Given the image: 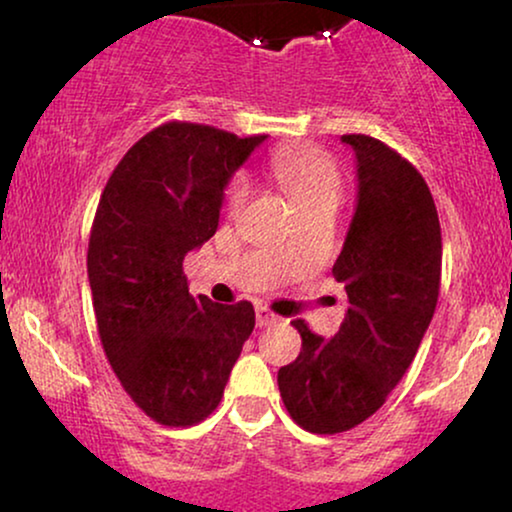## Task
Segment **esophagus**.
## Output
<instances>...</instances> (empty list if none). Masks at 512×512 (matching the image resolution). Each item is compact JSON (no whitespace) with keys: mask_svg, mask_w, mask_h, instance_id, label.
<instances>
[{"mask_svg":"<svg viewBox=\"0 0 512 512\" xmlns=\"http://www.w3.org/2000/svg\"><path fill=\"white\" fill-rule=\"evenodd\" d=\"M272 322H277V315L270 313L265 305H258V308H256V327H268V324H272Z\"/></svg>","mask_w":512,"mask_h":512,"instance_id":"obj_1","label":"esophagus"}]
</instances>
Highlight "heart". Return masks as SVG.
<instances>
[{
    "label": "heart",
    "instance_id": "heart-1",
    "mask_svg": "<svg viewBox=\"0 0 512 512\" xmlns=\"http://www.w3.org/2000/svg\"><path fill=\"white\" fill-rule=\"evenodd\" d=\"M272 176L280 181L301 214L331 207L336 209L343 197V176L338 164L324 152L284 148L277 150L270 162ZM251 185L244 176H235L225 190V204L230 211H240L247 202Z\"/></svg>",
    "mask_w": 512,
    "mask_h": 512
}]
</instances>
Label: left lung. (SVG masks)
<instances>
[{
	"instance_id": "obj_1",
	"label": "left lung",
	"mask_w": 512,
	"mask_h": 512,
	"mask_svg": "<svg viewBox=\"0 0 512 512\" xmlns=\"http://www.w3.org/2000/svg\"><path fill=\"white\" fill-rule=\"evenodd\" d=\"M341 141L355 150L357 204L331 272L348 313L329 341L291 322L301 353L277 371L289 416L317 435L343 433L381 409L433 320L442 272L440 218L423 176L376 138Z\"/></svg>"
}]
</instances>
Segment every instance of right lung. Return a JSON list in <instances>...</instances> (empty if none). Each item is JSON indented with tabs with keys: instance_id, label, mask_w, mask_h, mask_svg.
Listing matches in <instances>:
<instances>
[{
	"instance_id": "obj_1",
	"label": "right lung",
	"mask_w": 512,
	"mask_h": 512,
	"mask_svg": "<svg viewBox=\"0 0 512 512\" xmlns=\"http://www.w3.org/2000/svg\"><path fill=\"white\" fill-rule=\"evenodd\" d=\"M265 136L169 122L112 171L89 237L91 296L105 355L126 393L162 426L218 407L256 324L254 305L192 298L183 258L214 237L225 185Z\"/></svg>"
}]
</instances>
